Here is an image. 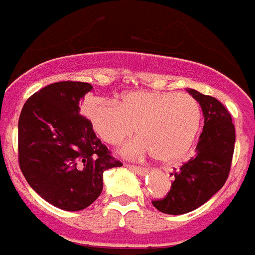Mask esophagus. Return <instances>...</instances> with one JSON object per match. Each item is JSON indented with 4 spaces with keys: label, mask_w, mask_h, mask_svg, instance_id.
<instances>
[{
    "label": "esophagus",
    "mask_w": 255,
    "mask_h": 255,
    "mask_svg": "<svg viewBox=\"0 0 255 255\" xmlns=\"http://www.w3.org/2000/svg\"><path fill=\"white\" fill-rule=\"evenodd\" d=\"M127 167L129 168V170H132L134 172V174L137 175H146L147 174V170L144 167H138V166H132V164H127Z\"/></svg>",
    "instance_id": "obj_1"
}]
</instances>
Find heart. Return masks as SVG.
Instances as JSON below:
<instances>
[{
    "label": "heart",
    "instance_id": "obj_1",
    "mask_svg": "<svg viewBox=\"0 0 255 255\" xmlns=\"http://www.w3.org/2000/svg\"><path fill=\"white\" fill-rule=\"evenodd\" d=\"M83 113L96 133L117 145L136 129L140 136L121 149L127 158L153 154L162 163H175L192 149L202 122L196 98L174 92H129L118 102L91 98Z\"/></svg>",
    "mask_w": 255,
    "mask_h": 255
}]
</instances>
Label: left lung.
I'll use <instances>...</instances> for the list:
<instances>
[{"label": "left lung", "mask_w": 255, "mask_h": 255, "mask_svg": "<svg viewBox=\"0 0 255 255\" xmlns=\"http://www.w3.org/2000/svg\"><path fill=\"white\" fill-rule=\"evenodd\" d=\"M204 114V129L196 146V154L179 170H175L171 189L163 200L153 201L160 213L180 215L196 210L210 200L226 183L235 149L232 118L217 98L188 88Z\"/></svg>", "instance_id": "1"}]
</instances>
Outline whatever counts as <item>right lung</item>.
Segmentation results:
<instances>
[{
  "label": "right lung",
  "instance_id": "obj_1",
  "mask_svg": "<svg viewBox=\"0 0 255 255\" xmlns=\"http://www.w3.org/2000/svg\"><path fill=\"white\" fill-rule=\"evenodd\" d=\"M92 89L80 81L50 84L27 100L19 118V166L25 180L66 211L93 204L104 188L105 171L122 166L79 114Z\"/></svg>",
  "mask_w": 255,
  "mask_h": 255
}]
</instances>
